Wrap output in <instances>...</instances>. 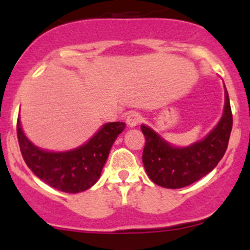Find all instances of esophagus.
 <instances>
[{"label":"esophagus","mask_w":250,"mask_h":250,"mask_svg":"<svg viewBox=\"0 0 250 250\" xmlns=\"http://www.w3.org/2000/svg\"><path fill=\"white\" fill-rule=\"evenodd\" d=\"M125 121H127V125L129 127H135V125H138L140 123L141 115L139 112H130L127 116V118H125Z\"/></svg>","instance_id":"34e87169"}]
</instances>
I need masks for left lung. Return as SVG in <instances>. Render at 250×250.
<instances>
[{
	"label": "left lung",
	"mask_w": 250,
	"mask_h": 250,
	"mask_svg": "<svg viewBox=\"0 0 250 250\" xmlns=\"http://www.w3.org/2000/svg\"><path fill=\"white\" fill-rule=\"evenodd\" d=\"M229 93L225 89V110L223 118L206 139L188 147H173L152 129L141 125L145 135L143 163L148 178L166 188H180L191 185L216 167L225 155L232 129Z\"/></svg>",
	"instance_id": "left-lung-1"
}]
</instances>
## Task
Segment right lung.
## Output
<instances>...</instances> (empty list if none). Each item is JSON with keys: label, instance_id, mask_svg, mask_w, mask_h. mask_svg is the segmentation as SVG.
<instances>
[{"label": "right lung", "instance_id": "right-lung-1", "mask_svg": "<svg viewBox=\"0 0 250 250\" xmlns=\"http://www.w3.org/2000/svg\"><path fill=\"white\" fill-rule=\"evenodd\" d=\"M125 128V122L106 123L85 145L67 152H48L32 145L19 118L17 135L22 158L35 175L57 190L77 193L97 183L116 138Z\"/></svg>", "mask_w": 250, "mask_h": 250}]
</instances>
